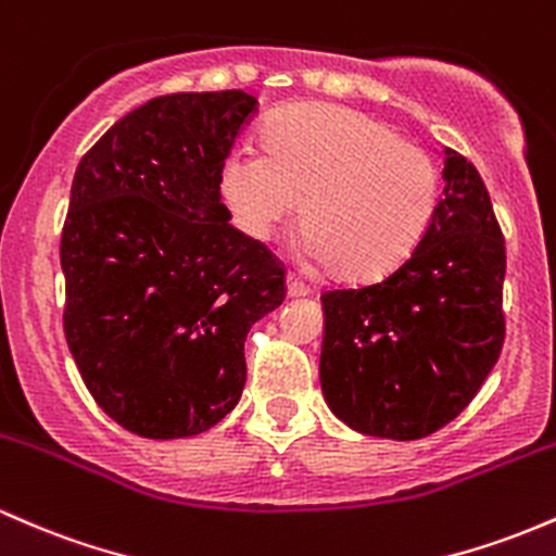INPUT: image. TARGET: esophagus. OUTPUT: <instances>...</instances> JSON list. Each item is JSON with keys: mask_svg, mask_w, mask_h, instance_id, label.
I'll use <instances>...</instances> for the list:
<instances>
[{"mask_svg": "<svg viewBox=\"0 0 556 556\" xmlns=\"http://www.w3.org/2000/svg\"><path fill=\"white\" fill-rule=\"evenodd\" d=\"M286 289H289V296H307L309 294V286L304 283L300 276H294V273H289V276H286Z\"/></svg>", "mask_w": 556, "mask_h": 556, "instance_id": "obj_1", "label": "esophagus"}]
</instances>
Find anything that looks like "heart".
<instances>
[{
  "mask_svg": "<svg viewBox=\"0 0 556 556\" xmlns=\"http://www.w3.org/2000/svg\"><path fill=\"white\" fill-rule=\"evenodd\" d=\"M265 156L236 148L219 190L238 228L267 241L300 204L307 249L333 278L371 283L403 267L440 206L438 161L397 129L333 103H294L262 127Z\"/></svg>",
  "mask_w": 556,
  "mask_h": 556,
  "instance_id": "heart-1",
  "label": "heart"
}]
</instances>
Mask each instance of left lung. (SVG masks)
Segmentation results:
<instances>
[{
	"instance_id": "1",
	"label": "left lung",
	"mask_w": 556,
	"mask_h": 556,
	"mask_svg": "<svg viewBox=\"0 0 556 556\" xmlns=\"http://www.w3.org/2000/svg\"><path fill=\"white\" fill-rule=\"evenodd\" d=\"M438 217L376 283L320 294L328 408L371 438L419 440L456 419L506 337L504 232L475 164L445 151Z\"/></svg>"
}]
</instances>
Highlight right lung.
Wrapping results in <instances>:
<instances>
[{"mask_svg":"<svg viewBox=\"0 0 556 556\" xmlns=\"http://www.w3.org/2000/svg\"><path fill=\"white\" fill-rule=\"evenodd\" d=\"M256 113L241 89L118 118L76 166L61 236L63 331L94 403L129 432L190 438L236 408L243 342L286 267L230 225L219 169Z\"/></svg>","mask_w":556,"mask_h":556,"instance_id":"obj_1","label":"right lung"}]
</instances>
